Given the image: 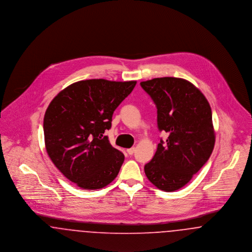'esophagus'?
<instances>
[{"label": "esophagus", "instance_id": "1", "mask_svg": "<svg viewBox=\"0 0 252 252\" xmlns=\"http://www.w3.org/2000/svg\"><path fill=\"white\" fill-rule=\"evenodd\" d=\"M126 152H127L129 155H133V154H134V152H135V147H131V148L127 149V150H126Z\"/></svg>", "mask_w": 252, "mask_h": 252}]
</instances>
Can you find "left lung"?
Listing matches in <instances>:
<instances>
[{"instance_id": "left-lung-1", "label": "left lung", "mask_w": 252, "mask_h": 252, "mask_svg": "<svg viewBox=\"0 0 252 252\" xmlns=\"http://www.w3.org/2000/svg\"><path fill=\"white\" fill-rule=\"evenodd\" d=\"M141 86L156 104L158 130L168 134L144 173L159 190L174 192L192 180L214 150L212 109L203 94L185 79L159 77Z\"/></svg>"}]
</instances>
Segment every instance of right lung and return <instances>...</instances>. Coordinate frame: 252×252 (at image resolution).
<instances>
[{
	"label": "right lung",
	"instance_id": "1",
	"mask_svg": "<svg viewBox=\"0 0 252 252\" xmlns=\"http://www.w3.org/2000/svg\"><path fill=\"white\" fill-rule=\"evenodd\" d=\"M136 83L82 80L51 101L43 120L46 151L55 166L78 187L101 189L117 177L125 156L104 133Z\"/></svg>",
	"mask_w": 252,
	"mask_h": 252
}]
</instances>
